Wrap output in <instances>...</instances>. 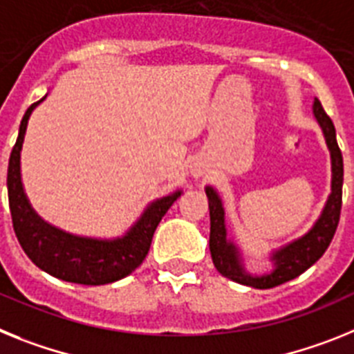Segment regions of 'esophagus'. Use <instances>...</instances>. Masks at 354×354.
<instances>
[{"instance_id": "esophagus-1", "label": "esophagus", "mask_w": 354, "mask_h": 354, "mask_svg": "<svg viewBox=\"0 0 354 354\" xmlns=\"http://www.w3.org/2000/svg\"><path fill=\"white\" fill-rule=\"evenodd\" d=\"M190 173H192V176L194 178H198L205 173V167H203L201 164H198V162H194V164L190 165Z\"/></svg>"}]
</instances>
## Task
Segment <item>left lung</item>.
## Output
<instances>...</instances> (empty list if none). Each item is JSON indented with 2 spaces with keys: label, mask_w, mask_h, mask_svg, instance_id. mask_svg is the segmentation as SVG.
<instances>
[{
  "label": "left lung",
  "mask_w": 354,
  "mask_h": 354,
  "mask_svg": "<svg viewBox=\"0 0 354 354\" xmlns=\"http://www.w3.org/2000/svg\"><path fill=\"white\" fill-rule=\"evenodd\" d=\"M313 115L322 128L326 144L331 155V194L326 201L321 217L315 221L312 228L296 241L288 242L272 253L270 260L274 262V269L269 274L251 276L245 272L242 263L241 251L228 239L226 224H224V208L219 194L210 185L205 189L210 208V253L215 269L226 278L233 279L236 283L250 285L254 288H272L278 285L290 281L303 274L308 267L317 262L319 258L328 250L333 239L340 219L342 208V181H344V162L342 153L337 144L333 121L324 112L321 101H313Z\"/></svg>",
  "instance_id": "1"
}]
</instances>
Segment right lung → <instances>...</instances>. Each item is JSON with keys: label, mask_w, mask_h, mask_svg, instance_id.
<instances>
[{"label": "right lung", "mask_w": 354, "mask_h": 354, "mask_svg": "<svg viewBox=\"0 0 354 354\" xmlns=\"http://www.w3.org/2000/svg\"><path fill=\"white\" fill-rule=\"evenodd\" d=\"M39 100L23 115L19 135L8 160L7 189L12 224L21 248L39 269L64 281L80 285H104L131 274L146 258L153 233L181 190L149 203L139 221L118 239H91L78 236L57 228L39 217L24 194L21 181V149L28 119Z\"/></svg>", "instance_id": "add662e5"}]
</instances>
